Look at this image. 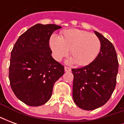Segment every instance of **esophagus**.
<instances>
[{
  "label": "esophagus",
  "instance_id": "obj_1",
  "mask_svg": "<svg viewBox=\"0 0 124 124\" xmlns=\"http://www.w3.org/2000/svg\"><path fill=\"white\" fill-rule=\"evenodd\" d=\"M64 70H65V72H70V71H71V68L67 67V66H65Z\"/></svg>",
  "mask_w": 124,
  "mask_h": 124
}]
</instances>
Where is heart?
I'll use <instances>...</instances> for the list:
<instances>
[{
	"mask_svg": "<svg viewBox=\"0 0 124 124\" xmlns=\"http://www.w3.org/2000/svg\"><path fill=\"white\" fill-rule=\"evenodd\" d=\"M50 46L55 59L60 61L70 50L72 58L69 62L79 66H86L98 56L101 48L99 38L89 32L70 29L62 32L61 38L53 34L50 38Z\"/></svg>",
	"mask_w": 124,
	"mask_h": 124,
	"instance_id": "obj_1",
	"label": "heart"
}]
</instances>
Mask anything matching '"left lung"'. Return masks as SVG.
I'll return each mask as SVG.
<instances>
[{
  "mask_svg": "<svg viewBox=\"0 0 124 124\" xmlns=\"http://www.w3.org/2000/svg\"><path fill=\"white\" fill-rule=\"evenodd\" d=\"M101 42L98 56L90 64L72 69L73 100L81 109L93 110L109 100L116 85L118 60L114 46L95 31Z\"/></svg>",
  "mask_w": 124,
  "mask_h": 124,
  "instance_id": "1",
  "label": "left lung"
}]
</instances>
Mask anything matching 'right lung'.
I'll list each match as a JSON object with an SVG mask.
<instances>
[{"instance_id":"1","label":"right lung","mask_w":124,"mask_h":124,"mask_svg":"<svg viewBox=\"0 0 124 124\" xmlns=\"http://www.w3.org/2000/svg\"><path fill=\"white\" fill-rule=\"evenodd\" d=\"M62 27L37 24L20 36L12 48L9 80L15 96L30 106H42L51 98L54 83L64 67L51 56L49 40Z\"/></svg>"}]
</instances>
